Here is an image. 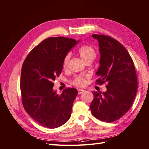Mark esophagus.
<instances>
[{
	"instance_id": "34e87169",
	"label": "esophagus",
	"mask_w": 149,
	"mask_h": 149,
	"mask_svg": "<svg viewBox=\"0 0 149 149\" xmlns=\"http://www.w3.org/2000/svg\"><path fill=\"white\" fill-rule=\"evenodd\" d=\"M84 91V90H83V89H78V94L79 95H81L82 94V93Z\"/></svg>"
}]
</instances>
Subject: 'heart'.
I'll list each match as a JSON object with an SVG mask.
<instances>
[{
    "mask_svg": "<svg viewBox=\"0 0 149 149\" xmlns=\"http://www.w3.org/2000/svg\"><path fill=\"white\" fill-rule=\"evenodd\" d=\"M78 53L80 55V56L84 60V61L88 62L89 61H93L95 60V58L96 57V52L95 50V49L91 46H89V45H84L82 47L79 48L78 51ZM70 55L67 54L65 56L63 60V68H67L69 61H70ZM86 76L83 75H77L74 77L72 83L76 86H79V87H83L86 84Z\"/></svg>",
    "mask_w": 149,
    "mask_h": 149,
    "instance_id": "obj_1",
    "label": "heart"
}]
</instances>
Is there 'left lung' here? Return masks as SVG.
<instances>
[{
  "instance_id": "1",
  "label": "left lung",
  "mask_w": 149,
  "mask_h": 149,
  "mask_svg": "<svg viewBox=\"0 0 149 149\" xmlns=\"http://www.w3.org/2000/svg\"><path fill=\"white\" fill-rule=\"evenodd\" d=\"M99 42L100 67L96 84L107 82V91H93L91 113L102 121L112 123L122 117L132 105L138 88L133 61L119 41L109 36L93 34Z\"/></svg>"
}]
</instances>
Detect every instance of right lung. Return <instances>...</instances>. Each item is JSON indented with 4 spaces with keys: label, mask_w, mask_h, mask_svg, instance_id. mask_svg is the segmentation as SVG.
<instances>
[{
    "label": "right lung",
    "mask_w": 149,
    "mask_h": 149,
    "mask_svg": "<svg viewBox=\"0 0 149 149\" xmlns=\"http://www.w3.org/2000/svg\"><path fill=\"white\" fill-rule=\"evenodd\" d=\"M77 42L67 37L47 38L30 52L23 63L20 89L23 107L47 128L60 127L70 117L77 90L68 88L56 94L53 82L61 73L63 58Z\"/></svg>",
    "instance_id": "obj_1"
}]
</instances>
